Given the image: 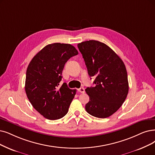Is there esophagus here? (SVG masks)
Returning <instances> with one entry per match:
<instances>
[{"label":"esophagus","instance_id":"1","mask_svg":"<svg viewBox=\"0 0 155 155\" xmlns=\"http://www.w3.org/2000/svg\"><path fill=\"white\" fill-rule=\"evenodd\" d=\"M78 90V91H79V93H81V94H84V91H85L84 88H79Z\"/></svg>","mask_w":155,"mask_h":155}]
</instances>
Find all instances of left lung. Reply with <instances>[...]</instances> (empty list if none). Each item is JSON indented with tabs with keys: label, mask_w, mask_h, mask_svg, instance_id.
<instances>
[{
	"label": "left lung",
	"mask_w": 155,
	"mask_h": 155,
	"mask_svg": "<svg viewBox=\"0 0 155 155\" xmlns=\"http://www.w3.org/2000/svg\"><path fill=\"white\" fill-rule=\"evenodd\" d=\"M88 73L95 77L94 87L85 90L90 97L85 109L93 116L106 118L125 102L128 93L125 65L112 49L103 42L90 40L79 43Z\"/></svg>",
	"instance_id": "1"
}]
</instances>
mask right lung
<instances>
[{
    "label": "right lung",
    "mask_w": 155,
    "mask_h": 155,
    "mask_svg": "<svg viewBox=\"0 0 155 155\" xmlns=\"http://www.w3.org/2000/svg\"><path fill=\"white\" fill-rule=\"evenodd\" d=\"M78 54L69 44L53 43L43 48L27 67L25 92L34 108L46 118L54 120L64 117L76 95L64 83L61 74L67 60Z\"/></svg>",
    "instance_id": "add662e5"
}]
</instances>
